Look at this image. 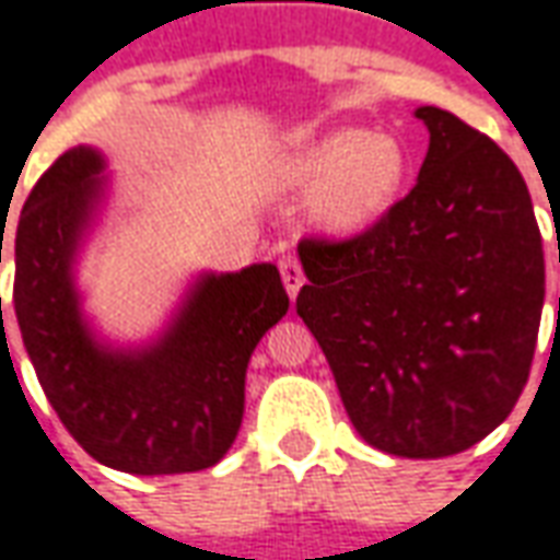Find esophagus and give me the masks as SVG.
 <instances>
[{
    "mask_svg": "<svg viewBox=\"0 0 560 560\" xmlns=\"http://www.w3.org/2000/svg\"><path fill=\"white\" fill-rule=\"evenodd\" d=\"M279 269H281V281H284V291H288V296L291 300H296V293H300V288H303V267H300V260L296 257H281L279 260Z\"/></svg>",
    "mask_w": 560,
    "mask_h": 560,
    "instance_id": "esophagus-1",
    "label": "esophagus"
}]
</instances>
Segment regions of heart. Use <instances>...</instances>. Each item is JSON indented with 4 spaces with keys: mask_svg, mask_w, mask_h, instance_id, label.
Listing matches in <instances>:
<instances>
[{
    "mask_svg": "<svg viewBox=\"0 0 560 560\" xmlns=\"http://www.w3.org/2000/svg\"><path fill=\"white\" fill-rule=\"evenodd\" d=\"M291 182L318 187L315 221L334 236H361L397 206L409 178V154L397 136L354 127L308 142L288 166Z\"/></svg>",
    "mask_w": 560,
    "mask_h": 560,
    "instance_id": "1",
    "label": "heart"
}]
</instances>
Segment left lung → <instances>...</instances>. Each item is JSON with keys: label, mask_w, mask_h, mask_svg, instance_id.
Returning a JSON list of instances; mask_svg holds the SVG:
<instances>
[{"label": "left lung", "mask_w": 560, "mask_h": 560, "mask_svg": "<svg viewBox=\"0 0 560 560\" xmlns=\"http://www.w3.org/2000/svg\"><path fill=\"white\" fill-rule=\"evenodd\" d=\"M416 117L430 132L416 187L354 240L300 242L296 315L366 443L445 457L522 397L546 264L515 163L452 112L421 105Z\"/></svg>", "instance_id": "1"}]
</instances>
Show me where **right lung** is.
Returning a JSON list of instances; mask_svg holds the SVG:
<instances>
[{"label":"right lung","instance_id":"obj_1","mask_svg":"<svg viewBox=\"0 0 560 560\" xmlns=\"http://www.w3.org/2000/svg\"><path fill=\"white\" fill-rule=\"evenodd\" d=\"M105 197V158L78 144L23 202L11 257L26 354L66 430L105 467L136 476L214 467L240 433L252 351L291 306L279 269L202 272L158 339L103 342L84 318L75 264Z\"/></svg>","mask_w":560,"mask_h":560}]
</instances>
